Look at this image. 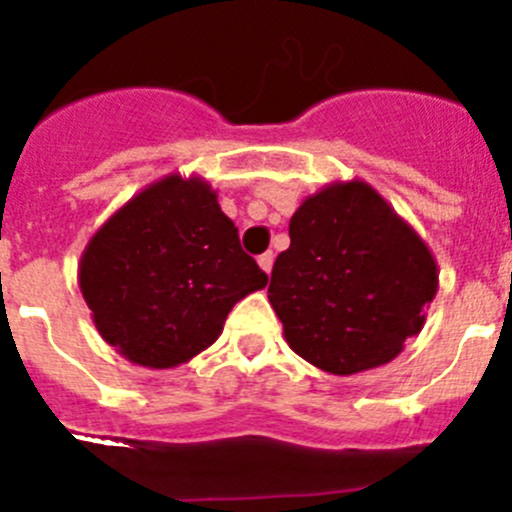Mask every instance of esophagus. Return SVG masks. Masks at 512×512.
I'll return each mask as SVG.
<instances>
[{"label":"esophagus","instance_id":"34e87169","mask_svg":"<svg viewBox=\"0 0 512 512\" xmlns=\"http://www.w3.org/2000/svg\"><path fill=\"white\" fill-rule=\"evenodd\" d=\"M259 266L266 271V274H271V266H274V253H271V251L261 253V256H259Z\"/></svg>","mask_w":512,"mask_h":512}]
</instances>
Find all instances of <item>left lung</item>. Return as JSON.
<instances>
[{
  "label": "left lung",
  "mask_w": 512,
  "mask_h": 512,
  "mask_svg": "<svg viewBox=\"0 0 512 512\" xmlns=\"http://www.w3.org/2000/svg\"><path fill=\"white\" fill-rule=\"evenodd\" d=\"M436 292V256L418 230L372 184L348 179L297 207L269 302L297 356L348 377L390 364Z\"/></svg>",
  "instance_id": "8db88e82"
}]
</instances>
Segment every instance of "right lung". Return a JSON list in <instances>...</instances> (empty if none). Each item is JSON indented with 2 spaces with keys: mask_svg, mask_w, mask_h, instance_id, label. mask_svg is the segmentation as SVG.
I'll use <instances>...</instances> for the list:
<instances>
[{
  "mask_svg": "<svg viewBox=\"0 0 512 512\" xmlns=\"http://www.w3.org/2000/svg\"><path fill=\"white\" fill-rule=\"evenodd\" d=\"M266 282L210 182L179 171L117 207L79 261L81 297L99 336L148 369L202 354L235 302Z\"/></svg>",
  "mask_w": 512,
  "mask_h": 512,
  "instance_id": "right-lung-1",
  "label": "right lung"
}]
</instances>
